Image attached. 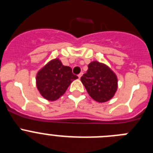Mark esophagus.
<instances>
[{"mask_svg":"<svg viewBox=\"0 0 153 153\" xmlns=\"http://www.w3.org/2000/svg\"><path fill=\"white\" fill-rule=\"evenodd\" d=\"M82 75H83V73H80V74H79V75H78V77H79V79H80V77H81V76H82Z\"/></svg>","mask_w":153,"mask_h":153,"instance_id":"obj_1","label":"esophagus"}]
</instances>
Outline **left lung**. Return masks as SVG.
Returning <instances> with one entry per match:
<instances>
[{"instance_id": "8db88e82", "label": "left lung", "mask_w": 153, "mask_h": 153, "mask_svg": "<svg viewBox=\"0 0 153 153\" xmlns=\"http://www.w3.org/2000/svg\"><path fill=\"white\" fill-rule=\"evenodd\" d=\"M80 79L89 95L99 102L113 98L118 87L117 75L106 65L98 61L88 65V70Z\"/></svg>"}]
</instances>
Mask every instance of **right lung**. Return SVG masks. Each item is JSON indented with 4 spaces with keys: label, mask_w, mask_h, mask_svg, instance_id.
<instances>
[{
    "label": "right lung",
    "mask_w": 153,
    "mask_h": 153,
    "mask_svg": "<svg viewBox=\"0 0 153 153\" xmlns=\"http://www.w3.org/2000/svg\"><path fill=\"white\" fill-rule=\"evenodd\" d=\"M77 76L72 69L63 66L59 59H54L40 69L36 74V87L41 96L50 101L56 100L67 90Z\"/></svg>",
    "instance_id": "obj_1"
}]
</instances>
